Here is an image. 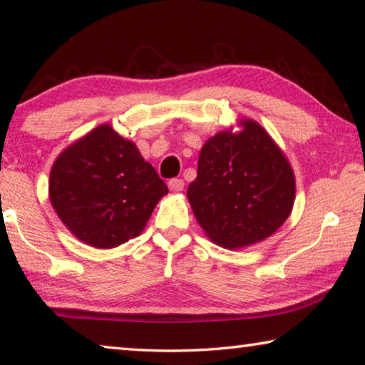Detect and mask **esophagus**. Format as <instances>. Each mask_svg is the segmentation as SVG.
I'll list each match as a JSON object with an SVG mask.
<instances>
[{"label": "esophagus", "instance_id": "1", "mask_svg": "<svg viewBox=\"0 0 365 365\" xmlns=\"http://www.w3.org/2000/svg\"><path fill=\"white\" fill-rule=\"evenodd\" d=\"M167 185H169L170 192H182L183 187H185V183H183L182 178H172V180L167 183Z\"/></svg>", "mask_w": 365, "mask_h": 365}]
</instances>
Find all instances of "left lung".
I'll return each mask as SVG.
<instances>
[{"instance_id":"obj_1","label":"left lung","mask_w":365,"mask_h":365,"mask_svg":"<svg viewBox=\"0 0 365 365\" xmlns=\"http://www.w3.org/2000/svg\"><path fill=\"white\" fill-rule=\"evenodd\" d=\"M219 131L201 148L188 201L207 239L227 250L273 235L291 216L296 177L286 154L258 121Z\"/></svg>"}]
</instances>
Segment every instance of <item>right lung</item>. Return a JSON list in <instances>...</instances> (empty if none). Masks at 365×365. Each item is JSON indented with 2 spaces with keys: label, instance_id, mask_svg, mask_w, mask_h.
Listing matches in <instances>:
<instances>
[{
  "label": "right lung",
  "instance_id": "add662e5",
  "mask_svg": "<svg viewBox=\"0 0 365 365\" xmlns=\"http://www.w3.org/2000/svg\"><path fill=\"white\" fill-rule=\"evenodd\" d=\"M169 193L133 141L103 123L58 154L48 195L58 217L78 240L115 248L140 235Z\"/></svg>",
  "mask_w": 365,
  "mask_h": 365
}]
</instances>
